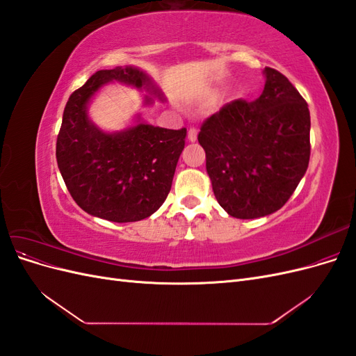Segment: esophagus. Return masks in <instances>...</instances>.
<instances>
[{
	"label": "esophagus",
	"instance_id": "esophagus-1",
	"mask_svg": "<svg viewBox=\"0 0 356 356\" xmlns=\"http://www.w3.org/2000/svg\"><path fill=\"white\" fill-rule=\"evenodd\" d=\"M196 139H197V129H195V127H190V129H188V141L195 143Z\"/></svg>",
	"mask_w": 356,
	"mask_h": 356
}]
</instances>
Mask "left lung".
Here are the masks:
<instances>
[{
	"label": "left lung",
	"mask_w": 356,
	"mask_h": 356,
	"mask_svg": "<svg viewBox=\"0 0 356 356\" xmlns=\"http://www.w3.org/2000/svg\"><path fill=\"white\" fill-rule=\"evenodd\" d=\"M263 74L260 98L225 104L203 122L197 135L215 199L241 220L281 209L310 159L307 102L284 74L268 67Z\"/></svg>",
	"instance_id": "obj_1"
}]
</instances>
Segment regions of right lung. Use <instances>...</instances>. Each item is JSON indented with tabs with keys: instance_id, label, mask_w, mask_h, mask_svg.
<instances>
[{
	"instance_id": "obj_1",
	"label": "right lung",
	"mask_w": 356,
	"mask_h": 356,
	"mask_svg": "<svg viewBox=\"0 0 356 356\" xmlns=\"http://www.w3.org/2000/svg\"><path fill=\"white\" fill-rule=\"evenodd\" d=\"M120 81L159 98L152 80L135 67L95 72L65 105L56 141V160L70 195L95 217L132 222L154 213L169 195L187 129L178 131L138 123L105 134L88 117V104L105 83ZM145 104L153 98L145 96Z\"/></svg>"
}]
</instances>
